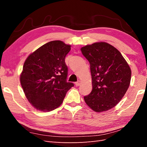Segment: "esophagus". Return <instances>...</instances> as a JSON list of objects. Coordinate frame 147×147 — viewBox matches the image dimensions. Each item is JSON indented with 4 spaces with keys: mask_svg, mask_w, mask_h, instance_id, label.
<instances>
[{
    "mask_svg": "<svg viewBox=\"0 0 147 147\" xmlns=\"http://www.w3.org/2000/svg\"><path fill=\"white\" fill-rule=\"evenodd\" d=\"M80 84H81V81L78 80L77 82L75 83V85H76V86H78L80 85Z\"/></svg>",
    "mask_w": 147,
    "mask_h": 147,
    "instance_id": "obj_1",
    "label": "esophagus"
}]
</instances>
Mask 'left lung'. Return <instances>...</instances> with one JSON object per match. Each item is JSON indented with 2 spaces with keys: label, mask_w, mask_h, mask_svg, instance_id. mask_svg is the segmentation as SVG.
Masks as SVG:
<instances>
[{
  "label": "left lung",
  "mask_w": 147,
  "mask_h": 147,
  "mask_svg": "<svg viewBox=\"0 0 147 147\" xmlns=\"http://www.w3.org/2000/svg\"><path fill=\"white\" fill-rule=\"evenodd\" d=\"M90 62L92 91L84 96L87 105L96 112L110 110L121 101L128 89L131 70L121 52L104 42L81 48Z\"/></svg>",
  "instance_id": "obj_1"
}]
</instances>
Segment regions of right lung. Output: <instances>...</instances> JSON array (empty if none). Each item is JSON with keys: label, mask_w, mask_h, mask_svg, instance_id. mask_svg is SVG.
<instances>
[{"label": "right lung", "mask_w": 147, "mask_h": 147, "mask_svg": "<svg viewBox=\"0 0 147 147\" xmlns=\"http://www.w3.org/2000/svg\"><path fill=\"white\" fill-rule=\"evenodd\" d=\"M71 45L61 40L43 45L24 61L20 83L28 100L36 110L49 112L60 106L74 86L66 82L65 57Z\"/></svg>", "instance_id": "1"}]
</instances>
